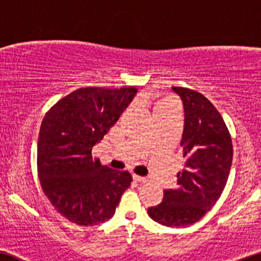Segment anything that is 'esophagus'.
<instances>
[{
    "mask_svg": "<svg viewBox=\"0 0 261 261\" xmlns=\"http://www.w3.org/2000/svg\"><path fill=\"white\" fill-rule=\"evenodd\" d=\"M132 178H134V180H135V181L141 182V184H146V182L149 181V180L146 179V178L141 177V176H137V174H134V177H132Z\"/></svg>",
    "mask_w": 261,
    "mask_h": 261,
    "instance_id": "1",
    "label": "esophagus"
}]
</instances>
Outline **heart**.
Instances as JSON below:
<instances>
[{"mask_svg":"<svg viewBox=\"0 0 261 261\" xmlns=\"http://www.w3.org/2000/svg\"><path fill=\"white\" fill-rule=\"evenodd\" d=\"M172 106H173V104H172V102H171V100H169V99H162V100H159V102H157V103L154 104L153 112L158 111V110H162V109H164L166 107H172Z\"/></svg>","mask_w":261,"mask_h":261,"instance_id":"b5f03b06","label":"heart"}]
</instances>
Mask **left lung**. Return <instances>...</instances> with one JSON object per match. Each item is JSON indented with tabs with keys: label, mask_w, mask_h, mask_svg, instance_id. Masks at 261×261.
Here are the masks:
<instances>
[{
	"label": "left lung",
	"mask_w": 261,
	"mask_h": 261,
	"mask_svg": "<svg viewBox=\"0 0 261 261\" xmlns=\"http://www.w3.org/2000/svg\"><path fill=\"white\" fill-rule=\"evenodd\" d=\"M184 106L180 141L184 169L176 189L164 190L163 201L147 213L165 226H188L210 211L223 193L230 174L233 146L230 131L215 106L200 92L172 87Z\"/></svg>",
	"instance_id": "obj_1"
}]
</instances>
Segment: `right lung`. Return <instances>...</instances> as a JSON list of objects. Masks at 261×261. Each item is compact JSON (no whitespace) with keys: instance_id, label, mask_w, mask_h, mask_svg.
I'll return each instance as SVG.
<instances>
[{"instance_id":"obj_1","label":"right lung","mask_w":261,"mask_h":261,"mask_svg":"<svg viewBox=\"0 0 261 261\" xmlns=\"http://www.w3.org/2000/svg\"><path fill=\"white\" fill-rule=\"evenodd\" d=\"M137 92L135 87L80 88L46 112L38 135L37 173L56 211L81 226L114 216L132 177L100 165L92 147L117 122Z\"/></svg>"}]
</instances>
